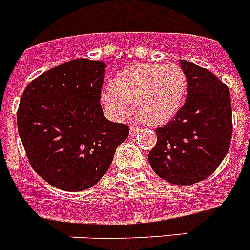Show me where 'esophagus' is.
I'll list each match as a JSON object with an SVG mask.
<instances>
[{
  "mask_svg": "<svg viewBox=\"0 0 250 250\" xmlns=\"http://www.w3.org/2000/svg\"><path fill=\"white\" fill-rule=\"evenodd\" d=\"M138 131H139L138 127L131 126V127H130V136H135V135H136V132H138Z\"/></svg>",
  "mask_w": 250,
  "mask_h": 250,
  "instance_id": "34e87169",
  "label": "esophagus"
}]
</instances>
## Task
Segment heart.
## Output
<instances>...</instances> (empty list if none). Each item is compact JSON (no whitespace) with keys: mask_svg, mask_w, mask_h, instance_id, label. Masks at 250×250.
Returning <instances> with one entry per match:
<instances>
[{"mask_svg":"<svg viewBox=\"0 0 250 250\" xmlns=\"http://www.w3.org/2000/svg\"><path fill=\"white\" fill-rule=\"evenodd\" d=\"M188 79L175 63H140L124 68L101 92V100L115 119L125 116L130 103L146 123L161 125L178 114L185 100Z\"/></svg>","mask_w":250,"mask_h":250,"instance_id":"heart-1","label":"heart"}]
</instances>
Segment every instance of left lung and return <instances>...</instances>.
Listing matches in <instances>:
<instances>
[{"label": "left lung", "instance_id": "left-lung-1", "mask_svg": "<svg viewBox=\"0 0 250 250\" xmlns=\"http://www.w3.org/2000/svg\"><path fill=\"white\" fill-rule=\"evenodd\" d=\"M188 79L187 101L156 129L149 152L152 170L167 182L191 185L211 175L225 158L233 134L230 92L209 70L180 60Z\"/></svg>", "mask_w": 250, "mask_h": 250}]
</instances>
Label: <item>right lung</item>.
<instances>
[{
    "label": "right lung",
    "instance_id": "obj_1",
    "mask_svg": "<svg viewBox=\"0 0 250 250\" xmlns=\"http://www.w3.org/2000/svg\"><path fill=\"white\" fill-rule=\"evenodd\" d=\"M106 65L75 59L31 81L20 100L17 127L31 167L65 191L94 187L111 165L129 126L101 109Z\"/></svg>",
    "mask_w": 250,
    "mask_h": 250
}]
</instances>
